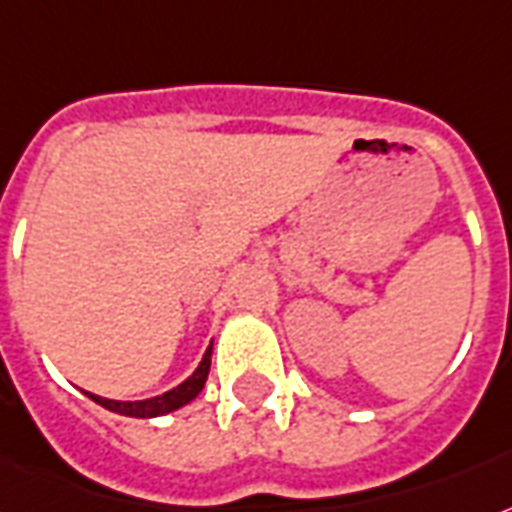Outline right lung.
Segmentation results:
<instances>
[{
	"mask_svg": "<svg viewBox=\"0 0 512 512\" xmlns=\"http://www.w3.org/2000/svg\"><path fill=\"white\" fill-rule=\"evenodd\" d=\"M209 365H212V349H206L204 360L201 365L195 368V373L187 381L177 386V389H171L166 395L161 397H152V400H139V403H120V400H107V397H96L91 392H85V395L91 397L93 403L104 405L107 411L120 413V416H136V419H152V416H163V413H171L187 405L193 397H198V392L204 389L206 376H209Z\"/></svg>",
	"mask_w": 512,
	"mask_h": 512,
	"instance_id": "right-lung-1",
	"label": "right lung"
}]
</instances>
